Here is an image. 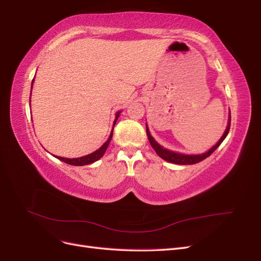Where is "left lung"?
Here are the masks:
<instances>
[{"label":"left lung","mask_w":261,"mask_h":261,"mask_svg":"<svg viewBox=\"0 0 261 261\" xmlns=\"http://www.w3.org/2000/svg\"><path fill=\"white\" fill-rule=\"evenodd\" d=\"M230 126H231V115H230V118H228V123H227V126H226V129L223 134V136L220 138V140L218 141V143L213 146L211 149H209L207 152L204 153H201V154H181V153H177V152H173V151H170V150L163 148L162 146H160L159 144L156 143V141L153 139V137L150 135V132L148 129V126L146 124V129H147V136H148V139H149V143L150 145L152 146V148L154 149V151L156 152V154L159 155L160 158H162L163 160L168 161V162H171V163H175V164H195V163H198L202 160L206 159V158H208L211 153L215 152V150L222 144V141L225 139V137L227 136L228 134V130H230Z\"/></svg>","instance_id":"left-lung-1"}]
</instances>
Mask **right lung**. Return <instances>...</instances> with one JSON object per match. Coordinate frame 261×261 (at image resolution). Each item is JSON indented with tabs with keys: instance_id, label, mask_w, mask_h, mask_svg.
I'll return each instance as SVG.
<instances>
[{
	"instance_id": "right-lung-1",
	"label": "right lung",
	"mask_w": 261,
	"mask_h": 261,
	"mask_svg": "<svg viewBox=\"0 0 261 261\" xmlns=\"http://www.w3.org/2000/svg\"><path fill=\"white\" fill-rule=\"evenodd\" d=\"M33 83H34V80H33ZM31 86H33V84H31ZM120 113L121 112H117L116 115H115V120H114V124H113V128H114V125L117 121L118 116H120ZM113 128L111 130V134H110V137L109 139L106 141V143L102 145L98 150H96V151L90 153V154H87V155H84V156H81V158H75V159H68V158H62V156H58V155H54L55 158H58L59 160L65 162L67 164H70V165H76V167H80V165H87V164H90V163H93L98 161L100 158L105 154L106 150L110 144V141H111L112 139V136H113Z\"/></svg>"
}]
</instances>
